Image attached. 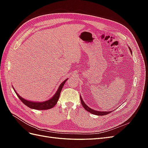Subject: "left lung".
<instances>
[{"instance_id": "left-lung-1", "label": "left lung", "mask_w": 148, "mask_h": 148, "mask_svg": "<svg viewBox=\"0 0 148 148\" xmlns=\"http://www.w3.org/2000/svg\"><path fill=\"white\" fill-rule=\"evenodd\" d=\"M130 50L131 53H132V50L130 49ZM80 100H81L82 104L83 106L84 109L86 110H87L88 112H89L92 114H95V115H107V114L110 113L111 112H112V111H110V112H102H102H99V111H97V110H93V109H92L91 108H89V107L87 105L85 104V103L83 101L81 96H80Z\"/></svg>"}]
</instances>
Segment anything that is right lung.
Returning a JSON list of instances; mask_svg holds the SVG:
<instances>
[{"instance_id": "add662e5", "label": "right lung", "mask_w": 148, "mask_h": 148, "mask_svg": "<svg viewBox=\"0 0 148 148\" xmlns=\"http://www.w3.org/2000/svg\"><path fill=\"white\" fill-rule=\"evenodd\" d=\"M66 80L67 79H66L64 82H63L61 83L59 88H58L56 93L55 94V95L53 96L51 99L44 102H32V101H27L23 99V98H22L21 96H20L18 95L17 92L15 91V89L14 91L16 92L18 97H19V99L21 100V101L23 102L25 105L29 107V108L36 109V110H47V109L52 108V107L53 106H55L56 104H57V102L58 100H59V98L60 97V94L62 91V89L63 88L64 85Z\"/></svg>"}]
</instances>
